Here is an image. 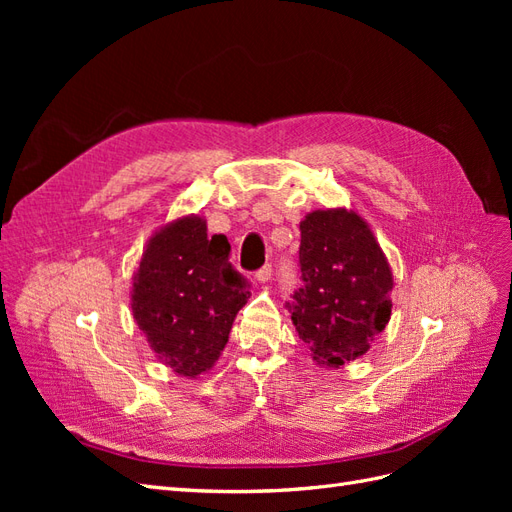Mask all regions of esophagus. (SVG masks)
Here are the masks:
<instances>
[{
  "label": "esophagus",
  "mask_w": 512,
  "mask_h": 512,
  "mask_svg": "<svg viewBox=\"0 0 512 512\" xmlns=\"http://www.w3.org/2000/svg\"><path fill=\"white\" fill-rule=\"evenodd\" d=\"M271 275H273V267H271V265H265V267H260V269L256 271V280H258L260 284H265V282L271 280Z\"/></svg>",
  "instance_id": "34e87169"
}]
</instances>
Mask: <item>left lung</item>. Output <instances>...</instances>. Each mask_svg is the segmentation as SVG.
<instances>
[{
  "label": "left lung",
  "instance_id": "8db88e82",
  "mask_svg": "<svg viewBox=\"0 0 512 512\" xmlns=\"http://www.w3.org/2000/svg\"><path fill=\"white\" fill-rule=\"evenodd\" d=\"M303 286L286 303L314 361L339 367L369 350L391 318L393 273L369 226L346 209L307 213L301 222Z\"/></svg>",
  "mask_w": 512,
  "mask_h": 512
}]
</instances>
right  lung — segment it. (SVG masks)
<instances>
[{
	"label": "right lung",
	"instance_id": "right-lung-1",
	"mask_svg": "<svg viewBox=\"0 0 512 512\" xmlns=\"http://www.w3.org/2000/svg\"><path fill=\"white\" fill-rule=\"evenodd\" d=\"M224 235L181 218L147 243L132 284V314L160 361L179 376L207 371L228 342L250 284L228 260Z\"/></svg>",
	"mask_w": 512,
	"mask_h": 512
}]
</instances>
